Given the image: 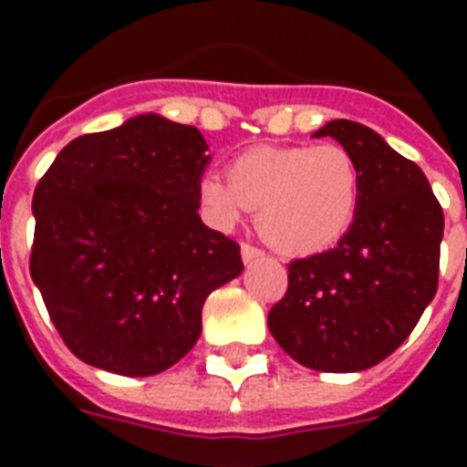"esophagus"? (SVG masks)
I'll return each mask as SVG.
<instances>
[{"label":"esophagus","mask_w":467,"mask_h":467,"mask_svg":"<svg viewBox=\"0 0 467 467\" xmlns=\"http://www.w3.org/2000/svg\"><path fill=\"white\" fill-rule=\"evenodd\" d=\"M240 252H242V259H244V262H252V259H259V256H264L262 249L254 247V244H247V242L242 244Z\"/></svg>","instance_id":"obj_1"}]
</instances>
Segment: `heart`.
I'll use <instances>...</instances> for the list:
<instances>
[{
	"mask_svg": "<svg viewBox=\"0 0 467 467\" xmlns=\"http://www.w3.org/2000/svg\"><path fill=\"white\" fill-rule=\"evenodd\" d=\"M363 174L344 145L254 148L234 157L227 179L203 176L198 201L218 227H233L259 211L256 227L271 247L288 256L334 247L358 218Z\"/></svg>",
	"mask_w": 467,
	"mask_h": 467,
	"instance_id": "obj_1",
	"label": "heart"
}]
</instances>
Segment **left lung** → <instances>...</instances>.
Returning a JSON list of instances; mask_svg holds the SVG:
<instances>
[{
  "mask_svg": "<svg viewBox=\"0 0 467 467\" xmlns=\"http://www.w3.org/2000/svg\"><path fill=\"white\" fill-rule=\"evenodd\" d=\"M363 174L358 218L339 244L288 264V291L269 310L278 347L325 373L376 366L412 334L439 288L443 211L427 176L370 128L329 120Z\"/></svg>",
  "mask_w": 467,
  "mask_h": 467,
  "instance_id": "left-lung-1",
  "label": "left lung"
}]
</instances>
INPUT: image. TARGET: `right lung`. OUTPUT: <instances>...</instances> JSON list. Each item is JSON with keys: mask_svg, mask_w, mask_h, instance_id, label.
I'll return each mask as SVG.
<instances>
[{"mask_svg": "<svg viewBox=\"0 0 467 467\" xmlns=\"http://www.w3.org/2000/svg\"><path fill=\"white\" fill-rule=\"evenodd\" d=\"M205 150L193 126L145 113L69 142L36 186L31 278L84 363L171 368L201 337L205 298L244 269L240 244L198 218Z\"/></svg>", "mask_w": 467, "mask_h": 467, "instance_id": "obj_1", "label": "right lung"}]
</instances>
